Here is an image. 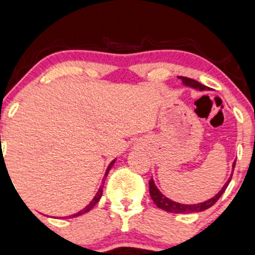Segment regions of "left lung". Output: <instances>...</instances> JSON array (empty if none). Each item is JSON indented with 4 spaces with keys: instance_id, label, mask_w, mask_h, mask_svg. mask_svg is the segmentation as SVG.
<instances>
[{
    "instance_id": "8db88e82",
    "label": "left lung",
    "mask_w": 255,
    "mask_h": 255,
    "mask_svg": "<svg viewBox=\"0 0 255 255\" xmlns=\"http://www.w3.org/2000/svg\"><path fill=\"white\" fill-rule=\"evenodd\" d=\"M178 78L182 80L183 85H186V87L200 90V92H202V90H208V87L200 84V83L197 82V80L191 79V78H186V77H178ZM235 165H236V161L234 162V165H232L234 170H235ZM231 178H232V173H231V176H230V178L227 179L226 183H225V186L221 188V191H220L218 194L215 195V197L210 198V199L205 200V202H203V203H198V204H181V203H177V202H173V200L168 199L166 195H163L162 193L157 189V187L155 186V182L152 178L149 181V193H150V197H151L152 202L156 204L157 208L162 209V210L167 211V213H173V214L200 213V211L206 210V209H209L210 206H213L216 202H218V200L220 199V197L222 195V193L226 191L227 186H229V183L231 182Z\"/></svg>"
}]
</instances>
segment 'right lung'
<instances>
[{"instance_id": "1", "label": "right lung", "mask_w": 255, "mask_h": 255, "mask_svg": "<svg viewBox=\"0 0 255 255\" xmlns=\"http://www.w3.org/2000/svg\"><path fill=\"white\" fill-rule=\"evenodd\" d=\"M116 162V159L115 160H112L111 162H110V165H109V167H107V170H106V172H105V177H104V182H103V186L100 187V188H99V191H98V193H96L95 194V197L93 198V200L92 202L89 203V204H88L87 206H85L84 209H83V210H80V211H78V213L77 214H73V215H71L69 216V218H77V216H79V215H83V214H85V213H88V211H90L92 210V209L94 208V206H95V204L96 203L99 202V200H100V198H101V195H103V188H104V183H105V178H106V176H107V173H109V171L111 170V167L112 166H114V163Z\"/></svg>"}]
</instances>
